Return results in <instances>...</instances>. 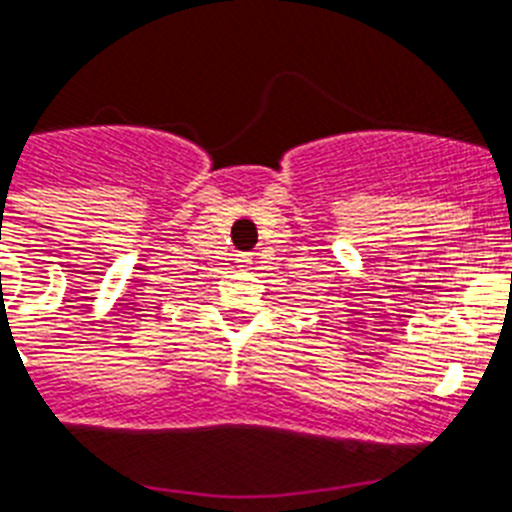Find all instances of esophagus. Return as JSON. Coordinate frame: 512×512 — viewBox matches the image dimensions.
I'll use <instances>...</instances> for the list:
<instances>
[{
  "instance_id": "esophagus-1",
  "label": "esophagus",
  "mask_w": 512,
  "mask_h": 512,
  "mask_svg": "<svg viewBox=\"0 0 512 512\" xmlns=\"http://www.w3.org/2000/svg\"><path fill=\"white\" fill-rule=\"evenodd\" d=\"M239 263H242V268H249V265L255 263V255H239Z\"/></svg>"
}]
</instances>
